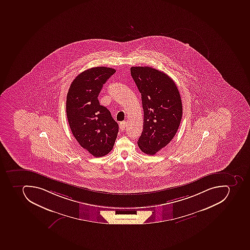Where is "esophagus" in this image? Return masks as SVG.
<instances>
[{"mask_svg":"<svg viewBox=\"0 0 250 250\" xmlns=\"http://www.w3.org/2000/svg\"><path fill=\"white\" fill-rule=\"evenodd\" d=\"M126 125H127V122H121L120 125H119V128H120V129L122 130V131H123V130L125 128Z\"/></svg>","mask_w":250,"mask_h":250,"instance_id":"34e87169","label":"esophagus"}]
</instances>
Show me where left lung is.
Returning <instances> with one entry per match:
<instances>
[{
	"label": "left lung",
	"instance_id": "left-lung-1",
	"mask_svg": "<svg viewBox=\"0 0 250 250\" xmlns=\"http://www.w3.org/2000/svg\"><path fill=\"white\" fill-rule=\"evenodd\" d=\"M131 75L141 93L144 131L138 140L144 153L156 154L175 136L182 117L180 93L165 72L155 68L132 67Z\"/></svg>",
	"mask_w": 250,
	"mask_h": 250
}]
</instances>
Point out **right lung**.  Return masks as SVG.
<instances>
[{
	"label": "right lung",
	"mask_w": 250,
	"mask_h": 250,
	"mask_svg": "<svg viewBox=\"0 0 250 250\" xmlns=\"http://www.w3.org/2000/svg\"><path fill=\"white\" fill-rule=\"evenodd\" d=\"M115 72L106 67L85 70L76 76L67 94L66 114L74 137L96 157L110 153L118 135V123L97 98Z\"/></svg>",
	"instance_id": "obj_1"
}]
</instances>
